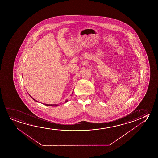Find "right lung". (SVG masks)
Returning a JSON list of instances; mask_svg holds the SVG:
<instances>
[{
  "label": "right lung",
  "instance_id": "right-lung-1",
  "mask_svg": "<svg viewBox=\"0 0 158 158\" xmlns=\"http://www.w3.org/2000/svg\"><path fill=\"white\" fill-rule=\"evenodd\" d=\"M73 92H72V94H73ZM30 97H31L32 98V97H31V95ZM32 98L35 101V102H37V100H35L34 99H33V98ZM68 102V100H65V102ZM44 105H46V106H59V104H58V105H56V104H53V105H48V104H44Z\"/></svg>",
  "mask_w": 158,
  "mask_h": 158
}]
</instances>
